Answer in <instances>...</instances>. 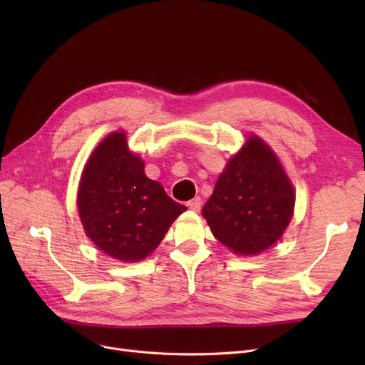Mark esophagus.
<instances>
[{"mask_svg":"<svg viewBox=\"0 0 365 365\" xmlns=\"http://www.w3.org/2000/svg\"><path fill=\"white\" fill-rule=\"evenodd\" d=\"M201 198L200 197H197V198H194V200H190L189 202H187V207H189V210H192V212H200V208H201Z\"/></svg>","mask_w":365,"mask_h":365,"instance_id":"1","label":"esophagus"}]
</instances>
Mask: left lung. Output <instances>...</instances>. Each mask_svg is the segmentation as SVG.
Listing matches in <instances>:
<instances>
[{
  "instance_id": "8db88e82",
  "label": "left lung",
  "mask_w": 365,
  "mask_h": 365,
  "mask_svg": "<svg viewBox=\"0 0 365 365\" xmlns=\"http://www.w3.org/2000/svg\"><path fill=\"white\" fill-rule=\"evenodd\" d=\"M293 182L277 152L257 134L227 160L202 217L215 238L238 256H256L284 235L294 215Z\"/></svg>"
}]
</instances>
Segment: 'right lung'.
Here are the masks:
<instances>
[{
	"instance_id": "obj_1",
	"label": "right lung",
	"mask_w": 365,
	"mask_h": 365,
	"mask_svg": "<svg viewBox=\"0 0 365 365\" xmlns=\"http://www.w3.org/2000/svg\"><path fill=\"white\" fill-rule=\"evenodd\" d=\"M76 208L91 242L124 263L146 259L186 210L146 176L145 161L128 148L124 130L110 131L90 153Z\"/></svg>"
}]
</instances>
